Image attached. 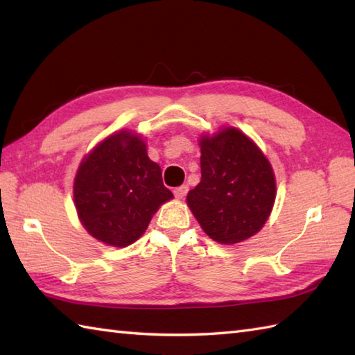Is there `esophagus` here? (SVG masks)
<instances>
[{"mask_svg": "<svg viewBox=\"0 0 355 355\" xmlns=\"http://www.w3.org/2000/svg\"><path fill=\"white\" fill-rule=\"evenodd\" d=\"M187 192H189V187H187V186H180V187H177L175 191H173V195H175L177 200H183L186 195H187Z\"/></svg>", "mask_w": 355, "mask_h": 355, "instance_id": "esophagus-1", "label": "esophagus"}]
</instances>
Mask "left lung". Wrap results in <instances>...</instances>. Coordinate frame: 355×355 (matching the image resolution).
<instances>
[{
    "label": "left lung",
    "mask_w": 355,
    "mask_h": 355,
    "mask_svg": "<svg viewBox=\"0 0 355 355\" xmlns=\"http://www.w3.org/2000/svg\"><path fill=\"white\" fill-rule=\"evenodd\" d=\"M201 182L186 197L201 229L220 244L243 243L267 223L276 178L258 145L233 126L200 139Z\"/></svg>",
    "instance_id": "obj_1"
}]
</instances>
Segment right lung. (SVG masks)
Listing matches in <instances>:
<instances>
[{
  "instance_id": "1",
  "label": "right lung",
  "mask_w": 355,
  "mask_h": 355,
  "mask_svg": "<svg viewBox=\"0 0 355 355\" xmlns=\"http://www.w3.org/2000/svg\"><path fill=\"white\" fill-rule=\"evenodd\" d=\"M74 206L85 230L101 243H135L163 202L173 198L146 143L132 131L111 134L80 162L73 186Z\"/></svg>"
}]
</instances>
